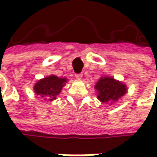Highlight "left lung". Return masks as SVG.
<instances>
[{
	"instance_id": "left-lung-1",
	"label": "left lung",
	"mask_w": 157,
	"mask_h": 157,
	"mask_svg": "<svg viewBox=\"0 0 157 157\" xmlns=\"http://www.w3.org/2000/svg\"><path fill=\"white\" fill-rule=\"evenodd\" d=\"M67 80L64 78H59L56 75H51L45 77L44 79L39 80L35 85V92L37 95L47 96L50 98V101L56 99V96L61 92V89L64 86V83Z\"/></svg>"
}]
</instances>
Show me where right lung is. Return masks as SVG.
<instances>
[{
    "mask_svg": "<svg viewBox=\"0 0 157 157\" xmlns=\"http://www.w3.org/2000/svg\"><path fill=\"white\" fill-rule=\"evenodd\" d=\"M95 88L98 90V99L102 102L117 101L126 93V86L111 77H102L99 80Z\"/></svg>",
    "mask_w": 157,
    "mask_h": 157,
    "instance_id": "right-lung-1",
    "label": "right lung"
}]
</instances>
